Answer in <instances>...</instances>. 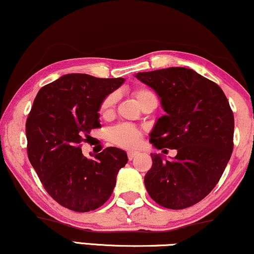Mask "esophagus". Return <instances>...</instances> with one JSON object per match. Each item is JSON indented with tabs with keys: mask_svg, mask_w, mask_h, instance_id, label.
I'll return each instance as SVG.
<instances>
[{
	"mask_svg": "<svg viewBox=\"0 0 254 254\" xmlns=\"http://www.w3.org/2000/svg\"><path fill=\"white\" fill-rule=\"evenodd\" d=\"M140 154V151H133V150H129L127 153V156H128V160L129 161H131L133 159H135V157H136L137 155H139Z\"/></svg>",
	"mask_w": 254,
	"mask_h": 254,
	"instance_id": "34e87169",
	"label": "esophagus"
}]
</instances>
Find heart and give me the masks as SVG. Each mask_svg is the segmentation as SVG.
Listing matches in <instances>:
<instances>
[{
    "mask_svg": "<svg viewBox=\"0 0 254 254\" xmlns=\"http://www.w3.org/2000/svg\"><path fill=\"white\" fill-rule=\"evenodd\" d=\"M131 95H133L136 103L142 105L144 101L148 99L156 98L155 94L151 92L149 88L146 87H136L131 91ZM114 105H115V97L114 95H107L106 98L101 101L100 110L99 113L105 119L110 118L113 114L114 111ZM141 130L137 127H135L134 125L130 124H119L117 126L112 127L110 129V140L112 143H114L115 146H119L123 148H133L139 143L141 139Z\"/></svg>",
    "mask_w": 254,
    "mask_h": 254,
    "instance_id": "1",
    "label": "heart"
}]
</instances>
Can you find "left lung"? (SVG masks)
<instances>
[{
    "mask_svg": "<svg viewBox=\"0 0 254 254\" xmlns=\"http://www.w3.org/2000/svg\"><path fill=\"white\" fill-rule=\"evenodd\" d=\"M156 91L166 115L150 133L157 149H176L174 160L153 154L144 176L149 196L171 210L195 205L219 182L233 150L235 118L216 83L191 68L169 67L139 72Z\"/></svg>",
    "mask_w": 254,
    "mask_h": 254,
    "instance_id": "8db88e82",
    "label": "left lung"
}]
</instances>
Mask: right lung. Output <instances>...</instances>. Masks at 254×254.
<instances>
[{"label":"right lung","mask_w":254,"mask_h":254,"mask_svg":"<svg viewBox=\"0 0 254 254\" xmlns=\"http://www.w3.org/2000/svg\"><path fill=\"white\" fill-rule=\"evenodd\" d=\"M124 78L71 73L38 91L25 124L26 149L47 192L77 212L98 209L110 198L118 171L127 163L124 150L108 147L93 160L83 156L81 143L100 127L99 108Z\"/></svg>","instance_id":"1"}]
</instances>
